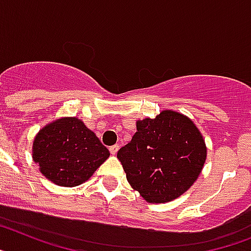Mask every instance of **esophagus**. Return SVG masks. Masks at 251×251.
I'll return each mask as SVG.
<instances>
[{
  "label": "esophagus",
  "instance_id": "esophagus-1",
  "mask_svg": "<svg viewBox=\"0 0 251 251\" xmlns=\"http://www.w3.org/2000/svg\"><path fill=\"white\" fill-rule=\"evenodd\" d=\"M109 150H110L111 154L115 155L118 152V150H119V145H113V146H110V148H109Z\"/></svg>",
  "mask_w": 251,
  "mask_h": 251
}]
</instances>
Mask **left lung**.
I'll list each match as a JSON object with an SVG mask.
<instances>
[{"label":"left lung","instance_id":"1","mask_svg":"<svg viewBox=\"0 0 251 251\" xmlns=\"http://www.w3.org/2000/svg\"><path fill=\"white\" fill-rule=\"evenodd\" d=\"M136 128L132 140L117 154L128 183L151 204L179 198L204 168L206 145L201 132L175 110L137 121Z\"/></svg>","mask_w":251,"mask_h":251}]
</instances>
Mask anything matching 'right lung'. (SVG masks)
<instances>
[{
  "label": "right lung",
  "mask_w": 251,
  "mask_h": 251,
  "mask_svg": "<svg viewBox=\"0 0 251 251\" xmlns=\"http://www.w3.org/2000/svg\"><path fill=\"white\" fill-rule=\"evenodd\" d=\"M32 156L47 179L75 187L88 181L110 152L80 119L63 117L39 129L33 140Z\"/></svg>",
  "instance_id": "add662e5"
}]
</instances>
